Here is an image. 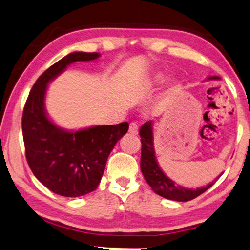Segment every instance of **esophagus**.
I'll use <instances>...</instances> for the list:
<instances>
[{"label":"esophagus","mask_w":250,"mask_h":250,"mask_svg":"<svg viewBox=\"0 0 250 250\" xmlns=\"http://www.w3.org/2000/svg\"><path fill=\"white\" fill-rule=\"evenodd\" d=\"M128 132L131 133L132 135H136V134L139 133V125H137L135 122L131 123V124H129V129H128Z\"/></svg>","instance_id":"esophagus-1"}]
</instances>
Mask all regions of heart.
Segmentation results:
<instances>
[{"mask_svg": "<svg viewBox=\"0 0 250 250\" xmlns=\"http://www.w3.org/2000/svg\"><path fill=\"white\" fill-rule=\"evenodd\" d=\"M166 81V78L164 77L162 74H157L154 77V80H153V83L155 85H159V84H162Z\"/></svg>", "mask_w": 250, "mask_h": 250, "instance_id": "b5f03b06", "label": "heart"}]
</instances>
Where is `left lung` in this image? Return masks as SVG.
Returning a JSON list of instances; mask_svg holds the SVG:
<instances>
[{
	"label": "left lung",
	"mask_w": 250,
	"mask_h": 250,
	"mask_svg": "<svg viewBox=\"0 0 250 250\" xmlns=\"http://www.w3.org/2000/svg\"><path fill=\"white\" fill-rule=\"evenodd\" d=\"M218 79V77H209L208 80ZM141 143H142V150H141V170L146 178V183L151 186L155 194L168 198V200L177 202H187L194 200L195 197L200 196L211 187L213 184H208V186L196 188V189H189L182 186L176 185L175 182L169 179L167 176L162 172L159 167L157 159L154 155L153 147V133H152V122H146L140 128Z\"/></svg>",
	"instance_id": "8db88e82"
}]
</instances>
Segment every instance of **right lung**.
I'll return each instance as SVG.
<instances>
[{
    "label": "right lung",
    "mask_w": 250,
    "mask_h": 250,
    "mask_svg": "<svg viewBox=\"0 0 250 250\" xmlns=\"http://www.w3.org/2000/svg\"><path fill=\"white\" fill-rule=\"evenodd\" d=\"M98 53L68 54L42 73L29 92L22 114V135L29 167L53 193L78 197L98 187L108 155L127 133L128 123L67 132L49 121L45 111L47 84L74 62L98 59Z\"/></svg>",
    "instance_id": "right-lung-1"
}]
</instances>
